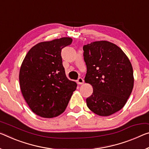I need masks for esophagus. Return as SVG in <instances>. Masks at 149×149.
<instances>
[{
    "instance_id": "34e87169",
    "label": "esophagus",
    "mask_w": 149,
    "mask_h": 149,
    "mask_svg": "<svg viewBox=\"0 0 149 149\" xmlns=\"http://www.w3.org/2000/svg\"><path fill=\"white\" fill-rule=\"evenodd\" d=\"M84 82V80L83 78H81V77H79L78 79L77 80V83L79 85L83 84Z\"/></svg>"
}]
</instances>
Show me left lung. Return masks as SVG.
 Returning a JSON list of instances; mask_svg holds the SVG:
<instances>
[{"label":"left lung","instance_id":"obj_1","mask_svg":"<svg viewBox=\"0 0 149 149\" xmlns=\"http://www.w3.org/2000/svg\"><path fill=\"white\" fill-rule=\"evenodd\" d=\"M83 49L87 66L84 79L93 87L87 106L100 116H109L124 107L133 90L131 63L123 51L110 42H93Z\"/></svg>","mask_w":149,"mask_h":149}]
</instances>
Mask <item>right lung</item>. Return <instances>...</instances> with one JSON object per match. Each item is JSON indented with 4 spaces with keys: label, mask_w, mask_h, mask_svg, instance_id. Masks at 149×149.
I'll list each match as a JSON object with an SVG mask.
<instances>
[{
    "label": "right lung",
    "mask_w": 149,
    "mask_h": 149,
    "mask_svg": "<svg viewBox=\"0 0 149 149\" xmlns=\"http://www.w3.org/2000/svg\"><path fill=\"white\" fill-rule=\"evenodd\" d=\"M72 39L63 37L42 42L28 51L21 65L20 87L33 113L44 118L57 117L64 111L77 84L67 78L62 49Z\"/></svg>",
    "instance_id": "1"
}]
</instances>
